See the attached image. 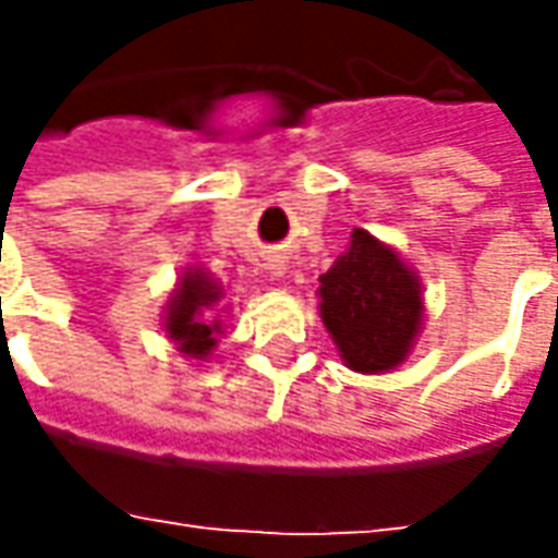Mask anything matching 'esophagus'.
Masks as SVG:
<instances>
[{
	"instance_id": "1",
	"label": "esophagus",
	"mask_w": 558,
	"mask_h": 558,
	"mask_svg": "<svg viewBox=\"0 0 558 558\" xmlns=\"http://www.w3.org/2000/svg\"><path fill=\"white\" fill-rule=\"evenodd\" d=\"M269 269H272V276H286V264H282V260L269 264Z\"/></svg>"
}]
</instances>
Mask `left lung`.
<instances>
[{
    "label": "left lung",
    "instance_id": "8db88e82",
    "mask_svg": "<svg viewBox=\"0 0 558 558\" xmlns=\"http://www.w3.org/2000/svg\"><path fill=\"white\" fill-rule=\"evenodd\" d=\"M316 298L338 356L354 373H395L425 326L418 272L366 229L351 232V245L319 276Z\"/></svg>",
    "mask_w": 558,
    "mask_h": 558
}]
</instances>
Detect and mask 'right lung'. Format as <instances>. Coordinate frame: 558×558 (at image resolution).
Wrapping results in <instances>:
<instances>
[{
  "label": "right lung",
  "instance_id": "1",
  "mask_svg": "<svg viewBox=\"0 0 558 558\" xmlns=\"http://www.w3.org/2000/svg\"><path fill=\"white\" fill-rule=\"evenodd\" d=\"M226 289L220 279L202 264H192L177 276V286L167 294L161 329L167 341L177 344L180 356L210 360L226 329Z\"/></svg>",
  "mask_w": 558,
  "mask_h": 558
}]
</instances>
